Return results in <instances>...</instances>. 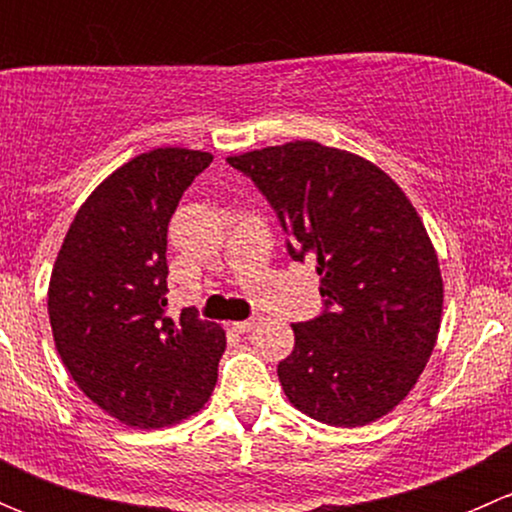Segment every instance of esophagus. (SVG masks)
<instances>
[{
    "mask_svg": "<svg viewBox=\"0 0 512 512\" xmlns=\"http://www.w3.org/2000/svg\"><path fill=\"white\" fill-rule=\"evenodd\" d=\"M260 322H262L260 314H252V317H247V319H242V322L232 324V329H235V332H250V329H255Z\"/></svg>",
    "mask_w": 512,
    "mask_h": 512,
    "instance_id": "esophagus-1",
    "label": "esophagus"
}]
</instances>
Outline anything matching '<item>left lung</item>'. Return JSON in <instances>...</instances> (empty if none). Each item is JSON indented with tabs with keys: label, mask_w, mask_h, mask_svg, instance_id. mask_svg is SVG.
Returning <instances> with one entry per match:
<instances>
[{
	"label": "left lung",
	"mask_w": 512,
	"mask_h": 512,
	"mask_svg": "<svg viewBox=\"0 0 512 512\" xmlns=\"http://www.w3.org/2000/svg\"><path fill=\"white\" fill-rule=\"evenodd\" d=\"M275 210L294 262L314 260L322 312L292 324L287 399L364 426L414 389L441 327L438 257L404 190L354 153L294 141L227 158Z\"/></svg>",
	"instance_id": "left-lung-1"
}]
</instances>
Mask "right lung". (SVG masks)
<instances>
[{"instance_id": "1", "label": "right lung", "mask_w": 512, "mask_h": 512, "mask_svg": "<svg viewBox=\"0 0 512 512\" xmlns=\"http://www.w3.org/2000/svg\"><path fill=\"white\" fill-rule=\"evenodd\" d=\"M213 156L156 148L89 195L49 282L56 349L79 389L126 426L160 428L210 399L225 332L193 307L168 314V223Z\"/></svg>"}]
</instances>
